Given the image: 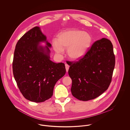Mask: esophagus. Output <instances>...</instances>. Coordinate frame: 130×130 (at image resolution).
Here are the masks:
<instances>
[{
	"label": "esophagus",
	"instance_id": "34e87169",
	"mask_svg": "<svg viewBox=\"0 0 130 130\" xmlns=\"http://www.w3.org/2000/svg\"><path fill=\"white\" fill-rule=\"evenodd\" d=\"M69 66L67 64H65V68H66V72H68V70H69Z\"/></svg>",
	"mask_w": 130,
	"mask_h": 130
}]
</instances>
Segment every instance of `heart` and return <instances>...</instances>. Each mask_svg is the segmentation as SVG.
Wrapping results in <instances>:
<instances>
[{
	"label": "heart",
	"mask_w": 130,
	"mask_h": 130,
	"mask_svg": "<svg viewBox=\"0 0 130 130\" xmlns=\"http://www.w3.org/2000/svg\"><path fill=\"white\" fill-rule=\"evenodd\" d=\"M92 41V38L89 33L74 29L62 31L57 39L53 40L52 45L56 54H61L64 49H67L68 56L76 60L86 54Z\"/></svg>",
	"instance_id": "1"
}]
</instances>
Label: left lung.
Listing matches in <instances>:
<instances>
[{
    "mask_svg": "<svg viewBox=\"0 0 130 130\" xmlns=\"http://www.w3.org/2000/svg\"><path fill=\"white\" fill-rule=\"evenodd\" d=\"M68 74L72 80L71 92L82 101L94 99L106 91L111 82L115 56L111 41H96L83 58L70 62Z\"/></svg>",
    "mask_w": 130,
    "mask_h": 130,
    "instance_id": "8db88e82",
    "label": "left lung"
}]
</instances>
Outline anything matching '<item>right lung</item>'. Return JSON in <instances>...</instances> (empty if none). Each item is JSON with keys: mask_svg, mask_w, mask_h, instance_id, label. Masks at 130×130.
<instances>
[{"mask_svg": "<svg viewBox=\"0 0 130 130\" xmlns=\"http://www.w3.org/2000/svg\"><path fill=\"white\" fill-rule=\"evenodd\" d=\"M44 42L46 46L40 45ZM51 44L39 27L21 37L15 46L12 71L20 92L26 99L42 102L50 99L56 82L66 73L65 64L50 60Z\"/></svg>", "mask_w": 130, "mask_h": 130, "instance_id": "add662e5", "label": "right lung"}]
</instances>
